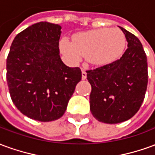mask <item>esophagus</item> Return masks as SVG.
<instances>
[{"label": "esophagus", "instance_id": "obj_1", "mask_svg": "<svg viewBox=\"0 0 155 155\" xmlns=\"http://www.w3.org/2000/svg\"><path fill=\"white\" fill-rule=\"evenodd\" d=\"M87 77V74H86V72L84 70H82V80H85Z\"/></svg>", "mask_w": 155, "mask_h": 155}]
</instances>
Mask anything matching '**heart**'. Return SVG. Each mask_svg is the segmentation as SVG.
Wrapping results in <instances>:
<instances>
[{"mask_svg": "<svg viewBox=\"0 0 155 155\" xmlns=\"http://www.w3.org/2000/svg\"><path fill=\"white\" fill-rule=\"evenodd\" d=\"M61 46L64 54L75 62L85 57L91 64H107L123 54L126 38L120 29L101 28L78 33L73 36V42L63 38Z\"/></svg>", "mask_w": 155, "mask_h": 155, "instance_id": "obj_1", "label": "heart"}]
</instances>
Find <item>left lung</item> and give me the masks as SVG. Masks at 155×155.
I'll return each instance as SVG.
<instances>
[{
    "mask_svg": "<svg viewBox=\"0 0 155 155\" xmlns=\"http://www.w3.org/2000/svg\"><path fill=\"white\" fill-rule=\"evenodd\" d=\"M128 48L122 57L86 71L91 84V111L100 122L118 124L140 110L148 84L146 54L140 40L122 27Z\"/></svg>",
    "mask_w": 155,
    "mask_h": 155,
    "instance_id": "1",
    "label": "left lung"
}]
</instances>
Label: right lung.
<instances>
[{
	"mask_svg": "<svg viewBox=\"0 0 155 155\" xmlns=\"http://www.w3.org/2000/svg\"><path fill=\"white\" fill-rule=\"evenodd\" d=\"M61 25L41 21L16 35L6 59V81L12 102L29 118L49 122L66 110L82 74L59 54Z\"/></svg>",
	"mask_w": 155,
	"mask_h": 155,
	"instance_id": "add662e5",
	"label": "right lung"
}]
</instances>
